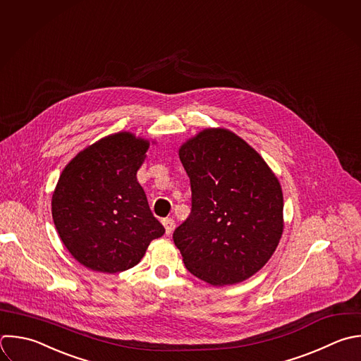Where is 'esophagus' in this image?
Wrapping results in <instances>:
<instances>
[{
	"label": "esophagus",
	"instance_id": "obj_1",
	"mask_svg": "<svg viewBox=\"0 0 361 361\" xmlns=\"http://www.w3.org/2000/svg\"><path fill=\"white\" fill-rule=\"evenodd\" d=\"M162 224H164V227H165V233L169 235L172 231H173V228H175V221H173V219H164L162 220Z\"/></svg>",
	"mask_w": 361,
	"mask_h": 361
}]
</instances>
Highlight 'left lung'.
Wrapping results in <instances>:
<instances>
[{"label":"left lung","instance_id":"left-lung-1","mask_svg":"<svg viewBox=\"0 0 361 361\" xmlns=\"http://www.w3.org/2000/svg\"><path fill=\"white\" fill-rule=\"evenodd\" d=\"M192 212L175 230L185 267L199 279L234 285L258 272L283 231V196L262 157L226 128H204L179 148Z\"/></svg>","mask_w":361,"mask_h":361}]
</instances>
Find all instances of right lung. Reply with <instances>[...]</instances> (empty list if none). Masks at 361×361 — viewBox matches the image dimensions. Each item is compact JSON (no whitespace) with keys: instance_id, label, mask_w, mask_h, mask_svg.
<instances>
[{"instance_id":"1","label":"right lung","mask_w":361,"mask_h":361,"mask_svg":"<svg viewBox=\"0 0 361 361\" xmlns=\"http://www.w3.org/2000/svg\"><path fill=\"white\" fill-rule=\"evenodd\" d=\"M148 148L145 138L116 133L80 151L62 171L52 217L65 247L86 268L106 274L130 269L149 243L164 235L137 180Z\"/></svg>"}]
</instances>
